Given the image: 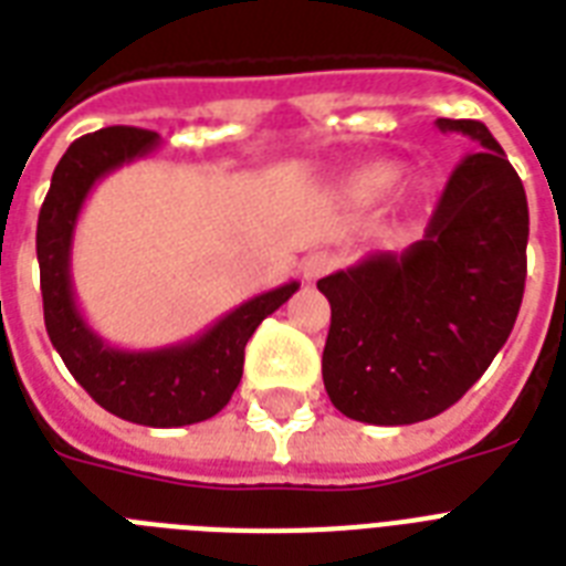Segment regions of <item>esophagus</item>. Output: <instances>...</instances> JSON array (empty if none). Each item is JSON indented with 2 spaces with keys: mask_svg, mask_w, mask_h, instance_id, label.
<instances>
[{
  "mask_svg": "<svg viewBox=\"0 0 566 566\" xmlns=\"http://www.w3.org/2000/svg\"><path fill=\"white\" fill-rule=\"evenodd\" d=\"M300 270L305 282H317V279H323V275L335 270V255H328V252H311V255L302 258Z\"/></svg>",
  "mask_w": 566,
  "mask_h": 566,
  "instance_id": "34e87169",
  "label": "esophagus"
}]
</instances>
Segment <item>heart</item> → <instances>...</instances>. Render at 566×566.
<instances>
[{"mask_svg": "<svg viewBox=\"0 0 566 566\" xmlns=\"http://www.w3.org/2000/svg\"><path fill=\"white\" fill-rule=\"evenodd\" d=\"M402 176V167L390 161H378L364 167L353 176V193L364 202H376V199H385L390 190L396 188V181Z\"/></svg>", "mask_w": 566, "mask_h": 566, "instance_id": "heart-1", "label": "heart"}]
</instances>
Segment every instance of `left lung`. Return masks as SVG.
Returning <instances> with one entry per match:
<instances>
[{
  "label": "left lung",
  "mask_w": 566,
  "mask_h": 566,
  "mask_svg": "<svg viewBox=\"0 0 566 566\" xmlns=\"http://www.w3.org/2000/svg\"><path fill=\"white\" fill-rule=\"evenodd\" d=\"M473 153L449 176L422 240L319 279L332 305L323 385L337 411L411 426L455 405L491 367L526 287L523 181L479 119H443Z\"/></svg>",
  "instance_id": "8db88e82"
}]
</instances>
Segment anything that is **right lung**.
Returning <instances> with one entry per match:
<instances>
[{
  "instance_id": "add662e5",
  "label": "right lung",
  "mask_w": 566,
  "mask_h": 566,
  "mask_svg": "<svg viewBox=\"0 0 566 566\" xmlns=\"http://www.w3.org/2000/svg\"><path fill=\"white\" fill-rule=\"evenodd\" d=\"M161 137L146 128L111 126L78 137L52 172L38 217V264L43 319L57 355L75 381L119 420L176 429L202 422L226 408L243 376V349L261 319L279 311L300 282L258 293L181 344L119 349L93 332L75 305L73 234L96 181L123 164L146 158Z\"/></svg>"
}]
</instances>
